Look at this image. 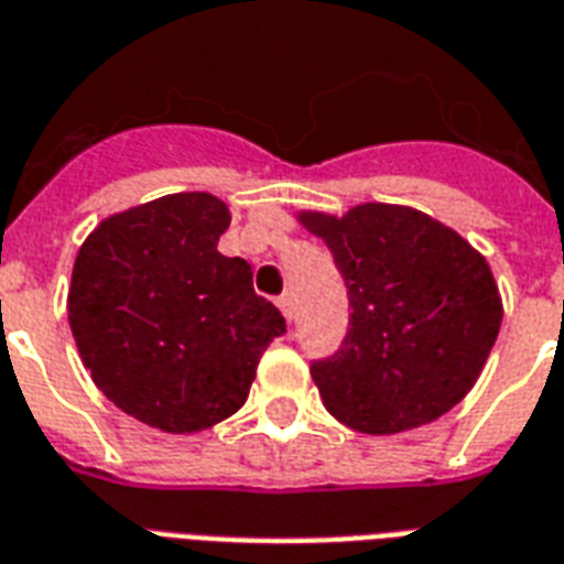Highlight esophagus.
Instances as JSON below:
<instances>
[{
  "label": "esophagus",
  "mask_w": 564,
  "mask_h": 564,
  "mask_svg": "<svg viewBox=\"0 0 564 564\" xmlns=\"http://www.w3.org/2000/svg\"><path fill=\"white\" fill-rule=\"evenodd\" d=\"M278 307H281L283 316L292 322V316H295V299H292L290 292H283L281 299H278Z\"/></svg>",
  "instance_id": "esophagus-1"
}]
</instances>
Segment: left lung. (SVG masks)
<instances>
[{
    "mask_svg": "<svg viewBox=\"0 0 564 564\" xmlns=\"http://www.w3.org/2000/svg\"><path fill=\"white\" fill-rule=\"evenodd\" d=\"M349 290V334L311 376L339 423L397 435L462 402L500 334L491 265L453 227L397 204L299 213Z\"/></svg>",
    "mask_w": 564,
    "mask_h": 564,
    "instance_id": "obj_1",
    "label": "left lung"
}]
</instances>
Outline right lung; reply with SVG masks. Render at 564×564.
Returning <instances> with one entry per match:
<instances>
[{
  "label": "right lung",
  "mask_w": 564,
  "mask_h": 564,
  "mask_svg": "<svg viewBox=\"0 0 564 564\" xmlns=\"http://www.w3.org/2000/svg\"><path fill=\"white\" fill-rule=\"evenodd\" d=\"M225 200L180 192L109 215L82 242L67 319L94 384L141 423L192 435L236 414L286 330L251 265L218 253Z\"/></svg>",
  "instance_id": "add662e5"
}]
</instances>
